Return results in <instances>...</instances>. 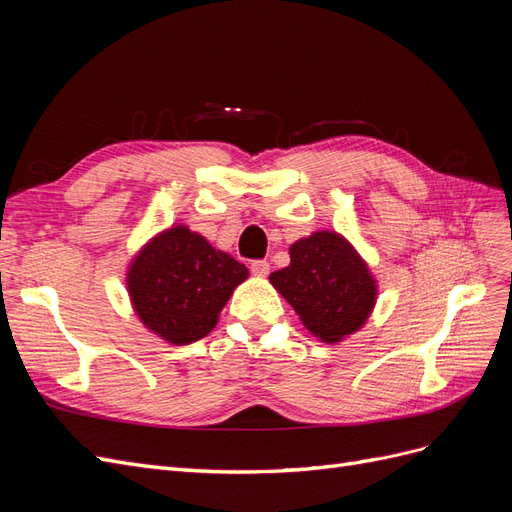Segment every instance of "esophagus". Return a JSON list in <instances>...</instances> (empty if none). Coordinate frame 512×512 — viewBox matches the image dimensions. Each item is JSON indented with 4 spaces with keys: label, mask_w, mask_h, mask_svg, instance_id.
Returning <instances> with one entry per match:
<instances>
[{
    "label": "esophagus",
    "mask_w": 512,
    "mask_h": 512,
    "mask_svg": "<svg viewBox=\"0 0 512 512\" xmlns=\"http://www.w3.org/2000/svg\"><path fill=\"white\" fill-rule=\"evenodd\" d=\"M250 269H252V273H254V275H258V277H265V275H269L271 265H269L267 260H254L252 265H250Z\"/></svg>",
    "instance_id": "esophagus-1"
}]
</instances>
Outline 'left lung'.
Returning <instances> with one entry per match:
<instances>
[{
  "instance_id": "1",
  "label": "left lung",
  "mask_w": 512,
  "mask_h": 512,
  "mask_svg": "<svg viewBox=\"0 0 512 512\" xmlns=\"http://www.w3.org/2000/svg\"><path fill=\"white\" fill-rule=\"evenodd\" d=\"M271 284L322 342L335 344L367 320L376 284L352 245L335 232H314L290 247V265Z\"/></svg>"
}]
</instances>
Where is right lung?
I'll list each match as a JSON object with an SVG mask.
<instances>
[{
	"label": "right lung",
	"instance_id": "obj_1",
	"mask_svg": "<svg viewBox=\"0 0 512 512\" xmlns=\"http://www.w3.org/2000/svg\"><path fill=\"white\" fill-rule=\"evenodd\" d=\"M247 269L213 250L185 226L170 228L136 256L128 290L136 314L166 342L185 346L205 337Z\"/></svg>",
	"mask_w": 512,
	"mask_h": 512
}]
</instances>
